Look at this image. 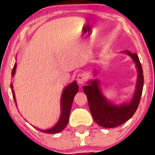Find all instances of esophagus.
Instances as JSON below:
<instances>
[{
	"label": "esophagus",
	"instance_id": "1",
	"mask_svg": "<svg viewBox=\"0 0 155 155\" xmlns=\"http://www.w3.org/2000/svg\"><path fill=\"white\" fill-rule=\"evenodd\" d=\"M87 75L86 74H84V73H79V74H78L77 76V79H76V80H77L78 83L79 84H84L86 81L87 80Z\"/></svg>",
	"mask_w": 155,
	"mask_h": 155
}]
</instances>
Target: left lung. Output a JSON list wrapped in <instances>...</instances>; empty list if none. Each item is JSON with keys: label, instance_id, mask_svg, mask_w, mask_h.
<instances>
[{"label": "left lung", "instance_id": "obj_1", "mask_svg": "<svg viewBox=\"0 0 155 155\" xmlns=\"http://www.w3.org/2000/svg\"><path fill=\"white\" fill-rule=\"evenodd\" d=\"M124 52L132 58L138 72L136 90L132 100L129 104H123L118 106L106 100L101 93L99 88V81L97 79L90 81L88 85L83 87L94 121L98 125L106 128L118 127L130 119L138 107L143 91V69L139 58L135 53L133 54L129 51H124Z\"/></svg>", "mask_w": 155, "mask_h": 155}]
</instances>
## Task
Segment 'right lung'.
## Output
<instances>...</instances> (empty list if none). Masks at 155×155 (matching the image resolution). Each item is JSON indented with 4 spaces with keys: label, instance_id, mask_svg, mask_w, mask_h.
Here are the masks:
<instances>
[{
    "label": "right lung",
    "instance_id": "1",
    "mask_svg": "<svg viewBox=\"0 0 155 155\" xmlns=\"http://www.w3.org/2000/svg\"><path fill=\"white\" fill-rule=\"evenodd\" d=\"M16 67H17V64H15L12 70V75L14 76L15 74ZM11 88H13L12 84H11ZM79 91V86L77 85L76 81H74L70 84L66 86V87L64 89L63 94L61 96V102H60V105H61V114H60V120L53 127L48 130H39L41 132L46 133H51V134H54V133H58L61 132L65 128V126L68 123L69 121V115H70L71 109V106L73 104V101H74V96ZM12 95H13V97L15 101V92L12 90Z\"/></svg>",
    "mask_w": 155,
    "mask_h": 155
}]
</instances>
